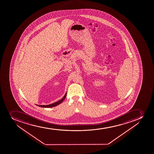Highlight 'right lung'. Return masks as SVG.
Here are the masks:
<instances>
[{
    "mask_svg": "<svg viewBox=\"0 0 154 154\" xmlns=\"http://www.w3.org/2000/svg\"><path fill=\"white\" fill-rule=\"evenodd\" d=\"M66 95H67V92L65 93V94L64 95V97L61 100H60L58 101L57 102L49 104V105H40L36 104V105L38 106L41 107H45V108H49V107H53L59 105L60 104H61L64 100V99H65L66 97Z\"/></svg>",
    "mask_w": 154,
    "mask_h": 154,
    "instance_id": "right-lung-1",
    "label": "right lung"
}]
</instances>
